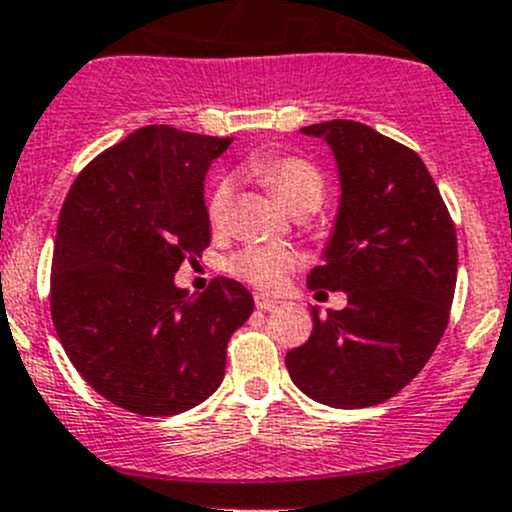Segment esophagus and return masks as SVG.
Masks as SVG:
<instances>
[{
    "label": "esophagus",
    "instance_id": "obj_1",
    "mask_svg": "<svg viewBox=\"0 0 512 512\" xmlns=\"http://www.w3.org/2000/svg\"><path fill=\"white\" fill-rule=\"evenodd\" d=\"M256 308L263 310V313H268V310L278 308V300L276 298H268V295H256Z\"/></svg>",
    "mask_w": 512,
    "mask_h": 512
}]
</instances>
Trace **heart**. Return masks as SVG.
Wrapping results in <instances>:
<instances>
[{"label": "heart", "mask_w": 512, "mask_h": 512, "mask_svg": "<svg viewBox=\"0 0 512 512\" xmlns=\"http://www.w3.org/2000/svg\"><path fill=\"white\" fill-rule=\"evenodd\" d=\"M249 175L258 179L263 187L271 189L278 202L293 217L318 212L325 199L323 172L303 157H258L249 165ZM231 202H234V189L226 179H221L214 184L207 199V217L214 231H224L229 226ZM295 266H298V256L291 249H281V246H246L229 258V271L244 283L261 288V291L281 288Z\"/></svg>", "instance_id": "1"}]
</instances>
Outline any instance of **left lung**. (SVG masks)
<instances>
[{
  "label": "left lung",
  "mask_w": 512,
  "mask_h": 512,
  "mask_svg": "<svg viewBox=\"0 0 512 512\" xmlns=\"http://www.w3.org/2000/svg\"><path fill=\"white\" fill-rule=\"evenodd\" d=\"M340 175V207L313 291L347 293L286 355L295 387L335 409L387 402L439 345L456 291V229L439 187L409 147L355 120L308 125Z\"/></svg>",
  "instance_id": "left-lung-1"
}]
</instances>
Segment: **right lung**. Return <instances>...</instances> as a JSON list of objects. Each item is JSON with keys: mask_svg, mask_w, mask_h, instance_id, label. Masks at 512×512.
Returning a JSON list of instances; mask_svg holds the SVG:
<instances>
[{"mask_svg": "<svg viewBox=\"0 0 512 512\" xmlns=\"http://www.w3.org/2000/svg\"><path fill=\"white\" fill-rule=\"evenodd\" d=\"M231 138L147 125L100 152L68 189L51 263V320L68 360L108 402L172 416L212 397L226 345L254 313L231 278L177 288L212 241L204 177Z\"/></svg>", "mask_w": 512, "mask_h": 512, "instance_id": "right-lung-1", "label": "right lung"}]
</instances>
